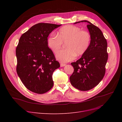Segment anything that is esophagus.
Wrapping results in <instances>:
<instances>
[{
  "label": "esophagus",
  "mask_w": 122,
  "mask_h": 122,
  "mask_svg": "<svg viewBox=\"0 0 122 122\" xmlns=\"http://www.w3.org/2000/svg\"><path fill=\"white\" fill-rule=\"evenodd\" d=\"M60 66L61 67H64V66H66V64H63V63H61L60 64Z\"/></svg>",
  "instance_id": "34e87169"
}]
</instances>
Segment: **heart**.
Listing matches in <instances>:
<instances>
[{
	"instance_id": "heart-1",
	"label": "heart",
	"mask_w": 122,
	"mask_h": 122,
	"mask_svg": "<svg viewBox=\"0 0 122 122\" xmlns=\"http://www.w3.org/2000/svg\"><path fill=\"white\" fill-rule=\"evenodd\" d=\"M91 36L89 32L81 30L78 26L68 25L61 27L57 35L52 32L47 39L49 48L54 53H57L65 43L66 49L58 52L56 55L57 60L62 62L73 60L77 56L83 55L90 46Z\"/></svg>"
}]
</instances>
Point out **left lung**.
Returning a JSON list of instances; mask_svg holds the SVG:
<instances>
[{
    "label": "left lung",
    "instance_id": "left-lung-1",
    "mask_svg": "<svg viewBox=\"0 0 122 122\" xmlns=\"http://www.w3.org/2000/svg\"><path fill=\"white\" fill-rule=\"evenodd\" d=\"M83 22L88 23L87 27L91 36V44L81 57L71 63L74 70L70 77V80L77 89L86 91L97 86L104 77L108 53L106 40L98 27L86 20L76 22L74 24Z\"/></svg>",
    "mask_w": 122,
    "mask_h": 122
}]
</instances>
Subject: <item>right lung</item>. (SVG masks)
<instances>
[{
    "label": "right lung",
    "instance_id": "right-lung-1",
    "mask_svg": "<svg viewBox=\"0 0 122 122\" xmlns=\"http://www.w3.org/2000/svg\"><path fill=\"white\" fill-rule=\"evenodd\" d=\"M61 25L39 23L21 36L16 47V71L28 90L42 94L53 86V73L60 67L47 44L48 36Z\"/></svg>",
    "mask_w": 122,
    "mask_h": 122
}]
</instances>
